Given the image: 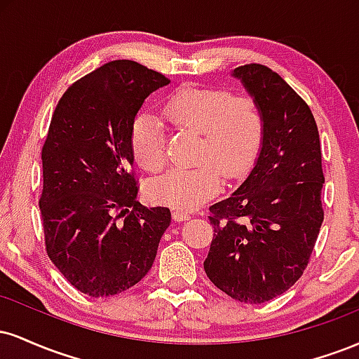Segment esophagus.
Instances as JSON below:
<instances>
[{
  "mask_svg": "<svg viewBox=\"0 0 359 359\" xmlns=\"http://www.w3.org/2000/svg\"><path fill=\"white\" fill-rule=\"evenodd\" d=\"M172 216H174V221H177V222L187 221L189 217H191L187 212H184V211H174V214H172Z\"/></svg>",
  "mask_w": 359,
  "mask_h": 359,
  "instance_id": "esophagus-1",
  "label": "esophagus"
}]
</instances>
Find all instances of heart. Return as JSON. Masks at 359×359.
<instances>
[{
    "instance_id": "b5f03b06",
    "label": "heart",
    "mask_w": 359,
    "mask_h": 359,
    "mask_svg": "<svg viewBox=\"0 0 359 359\" xmlns=\"http://www.w3.org/2000/svg\"><path fill=\"white\" fill-rule=\"evenodd\" d=\"M162 116L175 128L199 133L196 162L191 168H174L155 177L147 194L156 204L192 211L216 196L221 174L238 179L253 165L263 138V113L250 96H231L226 89L182 86L170 94ZM131 150L145 170H160L167 162L163 125L151 114L137 118L131 131Z\"/></svg>"
}]
</instances>
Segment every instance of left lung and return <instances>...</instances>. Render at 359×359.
I'll use <instances>...</instances> for the list:
<instances>
[{"instance_id":"left-lung-1","label":"left lung","mask_w":359,"mask_h":359,"mask_svg":"<svg viewBox=\"0 0 359 359\" xmlns=\"http://www.w3.org/2000/svg\"><path fill=\"white\" fill-rule=\"evenodd\" d=\"M263 113L255 165L228 199L209 208L214 238L204 270L219 290L263 304L306 270L324 221L323 155L306 101L277 72L259 64L231 72Z\"/></svg>"}]
</instances>
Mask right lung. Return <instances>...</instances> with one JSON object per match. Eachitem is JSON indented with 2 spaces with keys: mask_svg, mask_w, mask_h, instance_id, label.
Returning a JSON list of instances; mask_svg holds the SVG:
<instances>
[{
  "mask_svg": "<svg viewBox=\"0 0 359 359\" xmlns=\"http://www.w3.org/2000/svg\"><path fill=\"white\" fill-rule=\"evenodd\" d=\"M170 81L133 60H113L64 93L42 150L45 245L67 282L90 297L128 290L154 265L168 208L137 201L135 118Z\"/></svg>",
  "mask_w": 359,
  "mask_h": 359,
  "instance_id": "obj_1",
  "label": "right lung"
}]
</instances>
